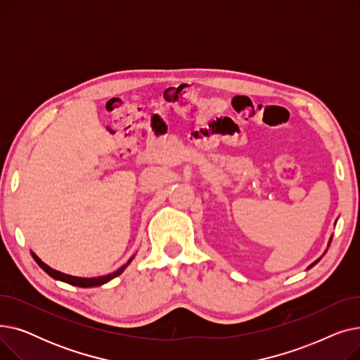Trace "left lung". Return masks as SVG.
Returning <instances> with one entry per match:
<instances>
[{
    "mask_svg": "<svg viewBox=\"0 0 360 360\" xmlns=\"http://www.w3.org/2000/svg\"><path fill=\"white\" fill-rule=\"evenodd\" d=\"M318 261H319V259H316V261H315V262H312V264H311V266H309V267H308V269H311V267H314V266H315V264H316V262H318Z\"/></svg>",
    "mask_w": 360,
    "mask_h": 360,
    "instance_id": "left-lung-1",
    "label": "left lung"
}]
</instances>
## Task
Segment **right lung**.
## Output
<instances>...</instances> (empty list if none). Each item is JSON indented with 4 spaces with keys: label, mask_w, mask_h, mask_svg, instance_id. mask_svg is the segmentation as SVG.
<instances>
[{
    "label": "right lung",
    "mask_w": 360,
    "mask_h": 360,
    "mask_svg": "<svg viewBox=\"0 0 360 360\" xmlns=\"http://www.w3.org/2000/svg\"><path fill=\"white\" fill-rule=\"evenodd\" d=\"M32 257L34 258V261H36L37 264H39V267H41L44 271H46L51 277H53L55 280L65 281V283H68V285L79 286V288H94V286H102V285H105V283H108V281H109V280H112L113 277L120 276V274L127 269V266H128V264L131 262V259L134 258V257L129 258V259H128V262H127V264H124V266H122L121 269H118L117 271H113V273H110V274H108V276L84 278V277H75V276L64 274V273H61V271H56V270L51 269V267H49V266H46V264H45L39 257H37L34 252H32Z\"/></svg>",
    "instance_id": "obj_1"
}]
</instances>
